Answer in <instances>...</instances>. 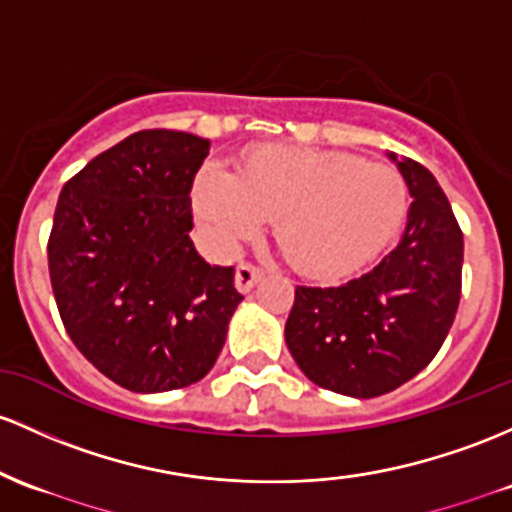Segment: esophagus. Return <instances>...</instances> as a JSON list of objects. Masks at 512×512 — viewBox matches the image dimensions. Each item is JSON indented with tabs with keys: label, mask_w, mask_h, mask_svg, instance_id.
I'll use <instances>...</instances> for the list:
<instances>
[{
	"label": "esophagus",
	"mask_w": 512,
	"mask_h": 512,
	"mask_svg": "<svg viewBox=\"0 0 512 512\" xmlns=\"http://www.w3.org/2000/svg\"><path fill=\"white\" fill-rule=\"evenodd\" d=\"M260 277H262L260 267L250 265V262H243V265H238V269H235V286H238L243 294H247L252 286L260 282Z\"/></svg>",
	"instance_id": "obj_1"
}]
</instances>
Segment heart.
<instances>
[{
	"mask_svg": "<svg viewBox=\"0 0 512 512\" xmlns=\"http://www.w3.org/2000/svg\"><path fill=\"white\" fill-rule=\"evenodd\" d=\"M196 209L221 243L235 245L274 218L284 257L311 277H335L369 262L408 211L396 167L350 153L260 148L240 177L209 165L196 177Z\"/></svg>",
	"mask_w": 512,
	"mask_h": 512,
	"instance_id": "1",
	"label": "heart"
}]
</instances>
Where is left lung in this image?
Segmentation results:
<instances>
[{"mask_svg":"<svg viewBox=\"0 0 512 512\" xmlns=\"http://www.w3.org/2000/svg\"><path fill=\"white\" fill-rule=\"evenodd\" d=\"M389 157L413 199L401 243L350 282L296 286L284 328L301 372L342 396H381L423 372L462 296L464 238L445 192L420 162Z\"/></svg>","mask_w":512,"mask_h":512,"instance_id":"8db88e82","label":"left lung"}]
</instances>
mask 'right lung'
Here are the masks:
<instances>
[{"label": "right lung", "mask_w": 512, "mask_h": 512, "mask_svg": "<svg viewBox=\"0 0 512 512\" xmlns=\"http://www.w3.org/2000/svg\"><path fill=\"white\" fill-rule=\"evenodd\" d=\"M209 148L192 133L138 131L89 160L55 206L48 269L60 318L128 391L204 379L243 301L233 267H211L189 235V192Z\"/></svg>", "instance_id": "right-lung-1"}]
</instances>
